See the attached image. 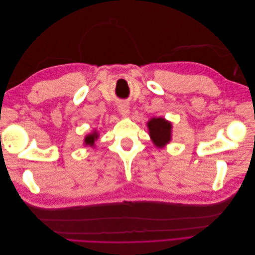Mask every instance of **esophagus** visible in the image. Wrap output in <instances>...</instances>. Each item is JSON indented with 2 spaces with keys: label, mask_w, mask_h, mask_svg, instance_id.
I'll return each mask as SVG.
<instances>
[{
  "label": "esophagus",
  "mask_w": 255,
  "mask_h": 255,
  "mask_svg": "<svg viewBox=\"0 0 255 255\" xmlns=\"http://www.w3.org/2000/svg\"><path fill=\"white\" fill-rule=\"evenodd\" d=\"M118 110L120 112V114L122 116H125V117H127V116L129 114V106L128 103L126 102H121L119 105H118Z\"/></svg>",
  "instance_id": "obj_1"
}]
</instances>
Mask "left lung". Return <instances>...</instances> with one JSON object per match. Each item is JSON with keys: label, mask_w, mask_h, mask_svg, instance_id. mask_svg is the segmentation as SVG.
Wrapping results in <instances>:
<instances>
[{"label": "left lung", "mask_w": 255, "mask_h": 255, "mask_svg": "<svg viewBox=\"0 0 255 255\" xmlns=\"http://www.w3.org/2000/svg\"><path fill=\"white\" fill-rule=\"evenodd\" d=\"M149 132L152 140L158 148H163L170 141L171 125L164 118H153L148 122Z\"/></svg>", "instance_id": "8db88e82"}]
</instances>
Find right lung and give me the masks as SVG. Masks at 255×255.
I'll return each mask as SVG.
<instances>
[{
    "mask_svg": "<svg viewBox=\"0 0 255 255\" xmlns=\"http://www.w3.org/2000/svg\"><path fill=\"white\" fill-rule=\"evenodd\" d=\"M98 138V133L95 132L92 133L90 135H88L86 138H85V143L86 144H89V145H94L95 143V140Z\"/></svg>",
    "mask_w": 255,
    "mask_h": 255,
    "instance_id": "add662e5",
    "label": "right lung"
}]
</instances>
